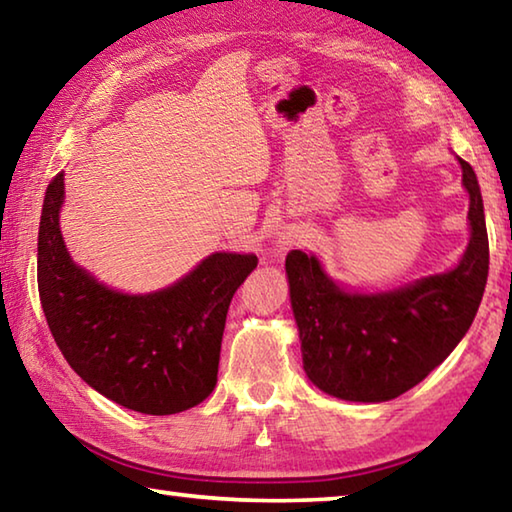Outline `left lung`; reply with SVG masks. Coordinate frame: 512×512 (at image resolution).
Wrapping results in <instances>:
<instances>
[{"label": "left lung", "mask_w": 512, "mask_h": 512, "mask_svg": "<svg viewBox=\"0 0 512 512\" xmlns=\"http://www.w3.org/2000/svg\"><path fill=\"white\" fill-rule=\"evenodd\" d=\"M470 196V241L454 268L386 291L334 280L314 253L291 250L287 280L311 384L345 402L377 404L409 391L461 343L488 282V232L474 169L458 158Z\"/></svg>", "instance_id": "left-lung-1"}]
</instances>
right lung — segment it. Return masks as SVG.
Masks as SVG:
<instances>
[{
  "instance_id": "right-lung-1",
  "label": "right lung",
  "mask_w": 512,
  "mask_h": 512,
  "mask_svg": "<svg viewBox=\"0 0 512 512\" xmlns=\"http://www.w3.org/2000/svg\"><path fill=\"white\" fill-rule=\"evenodd\" d=\"M65 171L51 180L38 230V291L47 325L72 370L124 409L173 415L210 397L230 300L255 271L253 253L201 259L169 287L126 293L69 255L60 210Z\"/></svg>"
}]
</instances>
